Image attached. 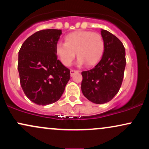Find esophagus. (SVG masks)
<instances>
[{"mask_svg": "<svg viewBox=\"0 0 149 149\" xmlns=\"http://www.w3.org/2000/svg\"><path fill=\"white\" fill-rule=\"evenodd\" d=\"M78 72H80V71H76V70L71 69V71H70V73H71V76H73V75L75 74V73H78Z\"/></svg>", "mask_w": 149, "mask_h": 149, "instance_id": "esophagus-1", "label": "esophagus"}]
</instances>
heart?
<instances>
[{
	"mask_svg": "<svg viewBox=\"0 0 149 149\" xmlns=\"http://www.w3.org/2000/svg\"><path fill=\"white\" fill-rule=\"evenodd\" d=\"M104 51L102 35L87 31H78L68 34L65 42H58L55 52L63 64L69 66L78 56V64L93 66L100 60Z\"/></svg>",
	"mask_w": 149,
	"mask_h": 149,
	"instance_id": "1",
	"label": "heart"
}]
</instances>
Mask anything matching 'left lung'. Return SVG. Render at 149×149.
I'll return each instance as SVG.
<instances>
[{
  "label": "left lung",
  "mask_w": 149,
  "mask_h": 149,
  "mask_svg": "<svg viewBox=\"0 0 149 149\" xmlns=\"http://www.w3.org/2000/svg\"><path fill=\"white\" fill-rule=\"evenodd\" d=\"M104 40L102 59L92 69L83 71L81 90L90 102H109L119 91L125 69V49L122 42L107 30L101 29Z\"/></svg>",
  "instance_id": "obj_1"
}]
</instances>
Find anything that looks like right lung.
<instances>
[{
	"label": "right lung",
	"instance_id": "obj_1",
	"mask_svg": "<svg viewBox=\"0 0 149 149\" xmlns=\"http://www.w3.org/2000/svg\"><path fill=\"white\" fill-rule=\"evenodd\" d=\"M61 30H41L29 36L19 51L18 71L26 96L38 105L60 99L70 79V70L57 59L55 46Z\"/></svg>",
	"mask_w": 149,
	"mask_h": 149
}]
</instances>
